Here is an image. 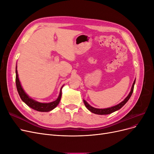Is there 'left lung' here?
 <instances>
[{
  "label": "left lung",
  "mask_w": 154,
  "mask_h": 154,
  "mask_svg": "<svg viewBox=\"0 0 154 154\" xmlns=\"http://www.w3.org/2000/svg\"><path fill=\"white\" fill-rule=\"evenodd\" d=\"M135 82H136V80H134V83H133V85L132 86V88H131V91H130L129 94L127 96V97H126V98L122 101L120 103H119L118 105H116V106H112V107H110V108H106V109H96V108H94V107L91 106L89 104H88L87 102L85 101V100H83V102H84V104L85 105V106L87 107V109L90 110L91 112L94 113V114H99V115H105V114H111L114 112L118 110L119 109H120L123 106H124V105L127 103V102L128 101V100L130 99V97H131L132 94V92H133V91H134V84H135Z\"/></svg>",
  "instance_id": "8db88e82"
}]
</instances>
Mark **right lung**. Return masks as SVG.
I'll use <instances>...</instances> for the list:
<instances>
[{
    "label": "right lung",
    "instance_id": "1",
    "mask_svg": "<svg viewBox=\"0 0 154 154\" xmlns=\"http://www.w3.org/2000/svg\"><path fill=\"white\" fill-rule=\"evenodd\" d=\"M17 67L16 66V86L17 88V91L18 92V94H19L21 100L24 102V103L31 109H34L35 110L39 111V112H49L54 109L56 106H57L59 102L61 100L62 97V87L60 89V94L59 96L57 98V100L54 101L50 102V103H40V102L36 101L34 100H32L31 97H29L27 95L26 93L24 92V89H23L21 85L20 82L19 81V79H18V72H17Z\"/></svg>",
    "mask_w": 154,
    "mask_h": 154
}]
</instances>
